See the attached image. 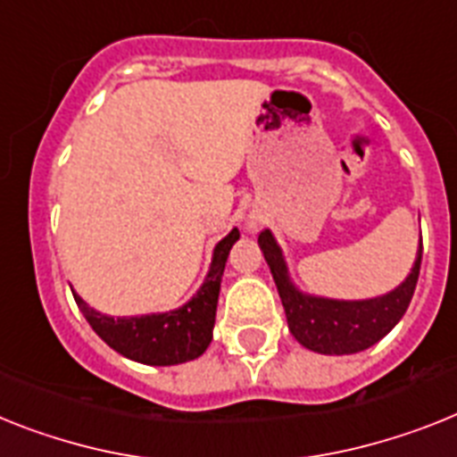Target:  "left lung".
<instances>
[{"mask_svg":"<svg viewBox=\"0 0 457 457\" xmlns=\"http://www.w3.org/2000/svg\"><path fill=\"white\" fill-rule=\"evenodd\" d=\"M258 244L281 295L287 328L302 346L323 355L360 353L388 335L409 309L420 274V258H423V244H418L411 271L390 293L370 300H332V297L302 293L295 286L281 246L270 229H264L258 237Z\"/></svg>","mask_w":457,"mask_h":457,"instance_id":"obj_1","label":"left lung"}]
</instances>
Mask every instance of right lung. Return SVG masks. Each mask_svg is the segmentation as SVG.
Returning a JSON list of instances; mask_svg holds the SVG:
<instances>
[{"label": "right lung", "instance_id": "add662e5", "mask_svg": "<svg viewBox=\"0 0 457 457\" xmlns=\"http://www.w3.org/2000/svg\"><path fill=\"white\" fill-rule=\"evenodd\" d=\"M237 239H239V229L235 228L225 239L218 241L204 283L186 304L171 312L113 318L92 309L76 290L71 293L90 328L125 358L153 367L190 362L199 358L213 339L222 271L229 248L235 246Z\"/></svg>", "mask_w": 457, "mask_h": 457}]
</instances>
